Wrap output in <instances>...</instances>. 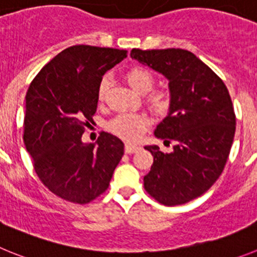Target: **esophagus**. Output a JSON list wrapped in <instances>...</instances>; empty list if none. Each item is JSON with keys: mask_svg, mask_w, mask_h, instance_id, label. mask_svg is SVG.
Segmentation results:
<instances>
[{"mask_svg": "<svg viewBox=\"0 0 257 257\" xmlns=\"http://www.w3.org/2000/svg\"><path fill=\"white\" fill-rule=\"evenodd\" d=\"M140 149L138 146H134V145H131V143H126L125 145V154H133V152H136L137 150Z\"/></svg>", "mask_w": 257, "mask_h": 257, "instance_id": "1", "label": "esophagus"}]
</instances>
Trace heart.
<instances>
[{
	"instance_id": "obj_1",
	"label": "heart",
	"mask_w": 257,
	"mask_h": 257,
	"mask_svg": "<svg viewBox=\"0 0 257 257\" xmlns=\"http://www.w3.org/2000/svg\"><path fill=\"white\" fill-rule=\"evenodd\" d=\"M125 79L132 88L141 94L149 93L155 85L154 74L142 66H133L129 69L125 73ZM107 88L108 79L102 78L97 91V98L100 102H103L105 100ZM149 103L155 111L166 112L170 107V96L168 92L164 91L152 92L149 96ZM147 126H149V119L141 114L117 115L107 124V129L111 133L131 142L137 141Z\"/></svg>"
}]
</instances>
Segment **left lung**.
<instances>
[{
  "label": "left lung",
  "instance_id": "obj_1",
  "mask_svg": "<svg viewBox=\"0 0 257 257\" xmlns=\"http://www.w3.org/2000/svg\"><path fill=\"white\" fill-rule=\"evenodd\" d=\"M132 59L169 80L168 116L155 129L174 151L164 154L146 146L154 156L145 175V189L165 206H177L203 195L225 166L235 132V115L223 80L196 55L182 48L138 50Z\"/></svg>",
  "mask_w": 257,
  "mask_h": 257
}]
</instances>
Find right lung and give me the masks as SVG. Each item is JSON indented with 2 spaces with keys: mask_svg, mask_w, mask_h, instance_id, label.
<instances>
[{
  "mask_svg": "<svg viewBox=\"0 0 257 257\" xmlns=\"http://www.w3.org/2000/svg\"><path fill=\"white\" fill-rule=\"evenodd\" d=\"M126 57L125 50L78 45L43 66L25 96L24 143L34 170L59 197L88 203L107 189L124 155V143L102 132L83 143L97 110L102 75Z\"/></svg>",
  "mask_w": 257,
  "mask_h": 257,
  "instance_id": "right-lung-1",
  "label": "right lung"
}]
</instances>
